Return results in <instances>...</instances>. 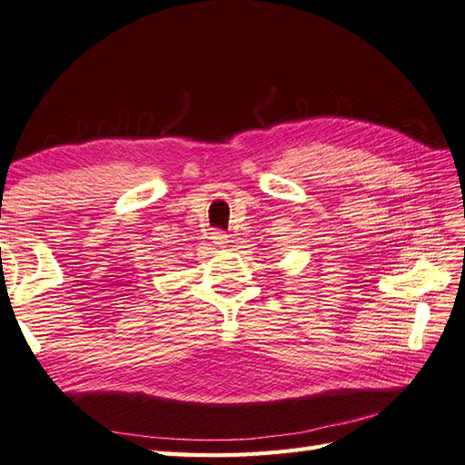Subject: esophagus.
Returning a JSON list of instances; mask_svg holds the SVG:
<instances>
[{"label": "esophagus", "mask_w": 465, "mask_h": 465, "mask_svg": "<svg viewBox=\"0 0 465 465\" xmlns=\"http://www.w3.org/2000/svg\"><path fill=\"white\" fill-rule=\"evenodd\" d=\"M211 241H213L216 246H224L226 242H229V234H224V232H221V231H214V232L211 234Z\"/></svg>", "instance_id": "34e87169"}]
</instances>
